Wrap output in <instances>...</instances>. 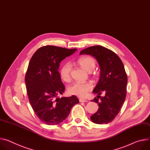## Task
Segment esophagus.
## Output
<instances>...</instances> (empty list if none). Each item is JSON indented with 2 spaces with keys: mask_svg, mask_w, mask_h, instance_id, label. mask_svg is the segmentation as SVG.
<instances>
[{
  "mask_svg": "<svg viewBox=\"0 0 150 150\" xmlns=\"http://www.w3.org/2000/svg\"><path fill=\"white\" fill-rule=\"evenodd\" d=\"M79 101L80 103H86V102H88V100H87V99H85L79 98Z\"/></svg>",
  "mask_w": 150,
  "mask_h": 150,
  "instance_id": "1",
  "label": "esophagus"
}]
</instances>
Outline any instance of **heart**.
<instances>
[{
	"label": "heart",
	"mask_w": 150,
	"mask_h": 150,
	"mask_svg": "<svg viewBox=\"0 0 150 150\" xmlns=\"http://www.w3.org/2000/svg\"><path fill=\"white\" fill-rule=\"evenodd\" d=\"M77 63L83 69L88 72L93 71L96 65L95 59L89 56H86L79 58L77 61ZM71 71V65L70 63H65L61 67L59 70V74L63 81L65 82H69L70 81ZM92 88L93 85L91 82H76L69 87L68 91L71 95L82 98L85 97Z\"/></svg>",
	"instance_id": "b5f03b06"
}]
</instances>
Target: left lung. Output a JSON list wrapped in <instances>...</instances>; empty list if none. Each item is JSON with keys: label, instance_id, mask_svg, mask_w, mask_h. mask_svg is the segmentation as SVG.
Returning <instances> with one entry per match:
<instances>
[{"label": "left lung", "instance_id": "8db88e82", "mask_svg": "<svg viewBox=\"0 0 150 150\" xmlns=\"http://www.w3.org/2000/svg\"><path fill=\"white\" fill-rule=\"evenodd\" d=\"M80 54L92 55L100 67V77L93 91L98 96L92 101L99 108L91 119L96 124H107L117 116L126 98L127 77L124 65L117 54L101 46L89 47ZM103 93L104 97L100 96Z\"/></svg>", "mask_w": 150, "mask_h": 150}]
</instances>
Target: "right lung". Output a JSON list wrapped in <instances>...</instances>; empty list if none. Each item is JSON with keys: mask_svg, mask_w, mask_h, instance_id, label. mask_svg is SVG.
Instances as JSON below:
<instances>
[{"mask_svg": "<svg viewBox=\"0 0 150 150\" xmlns=\"http://www.w3.org/2000/svg\"><path fill=\"white\" fill-rule=\"evenodd\" d=\"M77 49L45 46L32 56L25 76L30 104L38 118L45 124L61 123L69 115L71 108L79 101L76 96L57 97L65 88L58 72L59 64Z\"/></svg>", "mask_w": 150, "mask_h": 150, "instance_id": "obj_1", "label": "right lung"}]
</instances>
